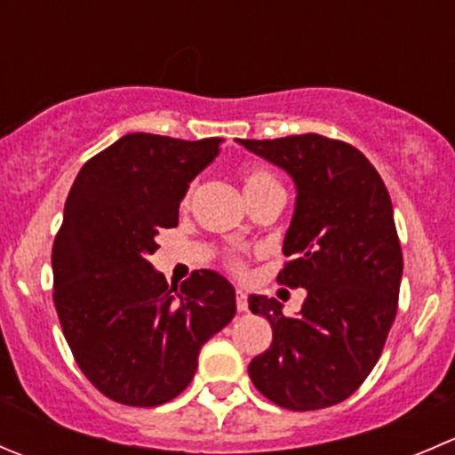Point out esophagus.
<instances>
[{
    "instance_id": "obj_1",
    "label": "esophagus",
    "mask_w": 455,
    "mask_h": 455,
    "mask_svg": "<svg viewBox=\"0 0 455 455\" xmlns=\"http://www.w3.org/2000/svg\"><path fill=\"white\" fill-rule=\"evenodd\" d=\"M235 304H237V311H240V313L249 311V302H246V293H244V291L237 289V293H235Z\"/></svg>"
}]
</instances>
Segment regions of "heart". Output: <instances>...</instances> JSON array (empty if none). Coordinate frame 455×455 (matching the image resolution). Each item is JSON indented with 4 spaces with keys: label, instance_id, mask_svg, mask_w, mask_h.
Listing matches in <instances>:
<instances>
[{
    "label": "heart",
    "instance_id": "1",
    "mask_svg": "<svg viewBox=\"0 0 455 455\" xmlns=\"http://www.w3.org/2000/svg\"><path fill=\"white\" fill-rule=\"evenodd\" d=\"M264 184H275V180H273L268 173H264V171H255V173H249L244 178V191H249V188H255V187H264Z\"/></svg>",
    "mask_w": 455,
    "mask_h": 455
}]
</instances>
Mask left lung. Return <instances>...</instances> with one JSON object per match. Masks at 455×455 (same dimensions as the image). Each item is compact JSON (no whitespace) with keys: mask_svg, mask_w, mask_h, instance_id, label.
Returning <instances> with one entry per match:
<instances>
[{"mask_svg":"<svg viewBox=\"0 0 455 455\" xmlns=\"http://www.w3.org/2000/svg\"><path fill=\"white\" fill-rule=\"evenodd\" d=\"M235 142L293 180V218L282 244L291 262L277 280L307 291L291 317L277 299L249 295L251 311L273 329L249 376L284 409L333 407L371 373L395 320L403 251L391 197L351 144L315 133Z\"/></svg>","mask_w":455,"mask_h":455,"instance_id":"8db88e82","label":"left lung"}]
</instances>
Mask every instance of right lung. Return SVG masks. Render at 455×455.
Instances as JSON below:
<instances>
[{"label":"right lung","instance_id":"add662e5","mask_svg":"<svg viewBox=\"0 0 455 455\" xmlns=\"http://www.w3.org/2000/svg\"><path fill=\"white\" fill-rule=\"evenodd\" d=\"M220 142L124 135L82 166L68 193L52 299L79 369L116 403L157 407L182 394L202 347L235 315V289L218 271H196L178 289L148 259Z\"/></svg>","mask_w":455,"mask_h":455}]
</instances>
